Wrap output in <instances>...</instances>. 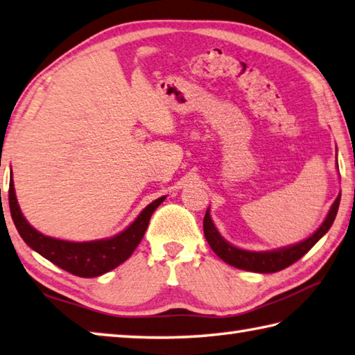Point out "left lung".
<instances>
[{
    "mask_svg": "<svg viewBox=\"0 0 355 355\" xmlns=\"http://www.w3.org/2000/svg\"><path fill=\"white\" fill-rule=\"evenodd\" d=\"M340 197L341 194H338V197L335 198L329 214H327L323 225H321V227L315 231L309 239L296 245H292V247H287V248H281L275 251H262V253L236 248L227 241H223V237L218 234L214 223L211 220L209 209L206 211L205 218H203V233L212 251H214L222 261L230 263V266H233L236 268L248 270V272H256V273H275V272H279V270L287 268L288 266H292V263L301 259V257L304 256L307 251L327 233V231H329V228L332 227V223L335 220V216H337Z\"/></svg>",
    "mask_w": 355,
    "mask_h": 355,
    "instance_id": "8db88e82",
    "label": "left lung"
}]
</instances>
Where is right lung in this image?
I'll return each instance as SVG.
<instances>
[{
	"mask_svg": "<svg viewBox=\"0 0 355 355\" xmlns=\"http://www.w3.org/2000/svg\"><path fill=\"white\" fill-rule=\"evenodd\" d=\"M164 198L166 197H159L149 206H146L130 227L122 231L121 234L112 237V239L94 242H67L43 236L26 222L17 202L12 177L9 183L10 216L23 241L32 250H35L37 253H40L48 261L55 263L57 267L67 270L71 275L80 276V278H96V276L110 272V270L127 261L135 248L138 247L141 239H143L153 211L163 203Z\"/></svg>",
	"mask_w": 355,
	"mask_h": 355,
	"instance_id": "add662e5",
	"label": "right lung"
}]
</instances>
